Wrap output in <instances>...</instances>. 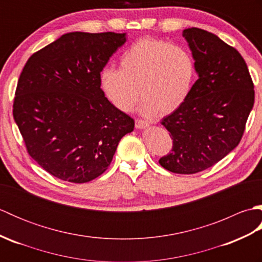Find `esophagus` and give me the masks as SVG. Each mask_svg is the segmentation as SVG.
I'll return each instance as SVG.
<instances>
[{"instance_id": "obj_1", "label": "esophagus", "mask_w": 262, "mask_h": 262, "mask_svg": "<svg viewBox=\"0 0 262 262\" xmlns=\"http://www.w3.org/2000/svg\"><path fill=\"white\" fill-rule=\"evenodd\" d=\"M135 126H136V128H138V129H143V128L148 127V124H147L146 121H144V120L136 119L135 120Z\"/></svg>"}]
</instances>
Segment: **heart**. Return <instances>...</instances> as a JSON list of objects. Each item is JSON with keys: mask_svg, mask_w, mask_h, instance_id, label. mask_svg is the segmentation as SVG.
<instances>
[{"mask_svg": "<svg viewBox=\"0 0 262 262\" xmlns=\"http://www.w3.org/2000/svg\"><path fill=\"white\" fill-rule=\"evenodd\" d=\"M119 70L105 68L102 90L117 109L129 111L138 97L146 117L173 113L190 94L196 62L186 48L157 38H142L122 54Z\"/></svg>", "mask_w": 262, "mask_h": 262, "instance_id": "obj_1", "label": "heart"}]
</instances>
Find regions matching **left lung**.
I'll use <instances>...</instances> for the list:
<instances>
[{
  "label": "left lung",
  "instance_id": "obj_1",
  "mask_svg": "<svg viewBox=\"0 0 262 262\" xmlns=\"http://www.w3.org/2000/svg\"><path fill=\"white\" fill-rule=\"evenodd\" d=\"M182 36L196 62L198 80L183 104L161 121L173 146L159 163L173 173L192 174L238 145L254 103V86L234 47L199 28H188Z\"/></svg>",
  "mask_w": 262,
  "mask_h": 262
}]
</instances>
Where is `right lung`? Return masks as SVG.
<instances>
[{"label":"right lung","instance_id":"1","mask_svg":"<svg viewBox=\"0 0 262 262\" xmlns=\"http://www.w3.org/2000/svg\"><path fill=\"white\" fill-rule=\"evenodd\" d=\"M126 33L69 32L32 54L13 117L30 157L60 180L84 183L108 169L134 119L104 97L100 73Z\"/></svg>","mask_w":262,"mask_h":262}]
</instances>
